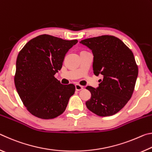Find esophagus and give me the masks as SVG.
<instances>
[{"instance_id": "34e87169", "label": "esophagus", "mask_w": 152, "mask_h": 152, "mask_svg": "<svg viewBox=\"0 0 152 152\" xmlns=\"http://www.w3.org/2000/svg\"><path fill=\"white\" fill-rule=\"evenodd\" d=\"M75 87H76V90L77 91H80L84 88V87L81 85H80V84H76Z\"/></svg>"}]
</instances>
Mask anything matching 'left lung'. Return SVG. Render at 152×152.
<instances>
[{
	"instance_id": "8db88e82",
	"label": "left lung",
	"mask_w": 152,
	"mask_h": 152,
	"mask_svg": "<svg viewBox=\"0 0 152 152\" xmlns=\"http://www.w3.org/2000/svg\"><path fill=\"white\" fill-rule=\"evenodd\" d=\"M80 43L92 51L94 74L103 76L97 88L86 87L91 93L86 107L101 117L116 114L132 98L135 88L138 67L133 52L113 35L88 38Z\"/></svg>"
}]
</instances>
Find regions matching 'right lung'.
I'll return each instance as SVG.
<instances>
[{
  "instance_id": "add662e5",
  "label": "right lung",
  "mask_w": 152,
  "mask_h": 152,
  "mask_svg": "<svg viewBox=\"0 0 152 152\" xmlns=\"http://www.w3.org/2000/svg\"><path fill=\"white\" fill-rule=\"evenodd\" d=\"M77 42L44 34L31 39L19 51L15 85L23 103L35 117L51 119L66 110L75 86L61 84L54 75Z\"/></svg>"
}]
</instances>
